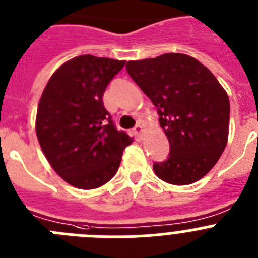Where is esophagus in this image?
<instances>
[{
	"mask_svg": "<svg viewBox=\"0 0 258 258\" xmlns=\"http://www.w3.org/2000/svg\"><path fill=\"white\" fill-rule=\"evenodd\" d=\"M134 133L140 137V138H142V136H143V126H142V125H141V124L136 125V127H134Z\"/></svg>",
	"mask_w": 258,
	"mask_h": 258,
	"instance_id": "1",
	"label": "esophagus"
}]
</instances>
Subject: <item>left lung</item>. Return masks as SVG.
<instances>
[{
    "label": "left lung",
    "instance_id": "1",
    "mask_svg": "<svg viewBox=\"0 0 258 258\" xmlns=\"http://www.w3.org/2000/svg\"><path fill=\"white\" fill-rule=\"evenodd\" d=\"M126 71L156 107L169 141V156L154 164L155 174L177 186L199 181L226 147L230 102L225 89L206 66L179 52L127 61Z\"/></svg>",
    "mask_w": 258,
    "mask_h": 258
}]
</instances>
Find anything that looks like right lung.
Masks as SVG:
<instances>
[{"label": "right lung", "mask_w": 258, "mask_h": 258, "mask_svg": "<svg viewBox=\"0 0 258 258\" xmlns=\"http://www.w3.org/2000/svg\"><path fill=\"white\" fill-rule=\"evenodd\" d=\"M125 60L80 55L61 64L40 98L36 134L51 168L81 190L101 187L117 172L133 138L115 127L103 94Z\"/></svg>", "instance_id": "add662e5"}]
</instances>
